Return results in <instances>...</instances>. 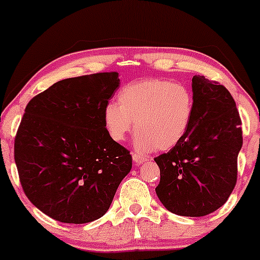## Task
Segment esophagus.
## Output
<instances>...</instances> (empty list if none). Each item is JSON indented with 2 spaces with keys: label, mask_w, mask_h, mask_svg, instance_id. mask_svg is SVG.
<instances>
[{
  "label": "esophagus",
  "mask_w": 260,
  "mask_h": 260,
  "mask_svg": "<svg viewBox=\"0 0 260 260\" xmlns=\"http://www.w3.org/2000/svg\"><path fill=\"white\" fill-rule=\"evenodd\" d=\"M147 160H148V157L144 156V155H140L138 153H133V161L137 166L142 165V164Z\"/></svg>",
  "instance_id": "esophagus-1"
}]
</instances>
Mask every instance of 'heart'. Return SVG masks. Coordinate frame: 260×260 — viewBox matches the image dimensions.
Here are the masks:
<instances>
[{
	"instance_id": "1",
	"label": "heart",
	"mask_w": 260,
	"mask_h": 260,
	"mask_svg": "<svg viewBox=\"0 0 260 260\" xmlns=\"http://www.w3.org/2000/svg\"><path fill=\"white\" fill-rule=\"evenodd\" d=\"M194 112L193 94L186 85L160 78L128 83L117 104L104 109V124L115 142L126 139L136 122L134 147L139 151L168 150L186 137Z\"/></svg>"
}]
</instances>
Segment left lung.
I'll return each instance as SVG.
<instances>
[{"label": "left lung", "mask_w": 260, "mask_h": 260, "mask_svg": "<svg viewBox=\"0 0 260 260\" xmlns=\"http://www.w3.org/2000/svg\"><path fill=\"white\" fill-rule=\"evenodd\" d=\"M194 112L183 139L155 157L162 205L181 216H205L222 207L237 182L242 128L236 103L225 86L203 76L192 78Z\"/></svg>", "instance_id": "8db88e82"}]
</instances>
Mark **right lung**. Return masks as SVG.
Segmentation results:
<instances>
[{
	"label": "right lung",
	"instance_id": "add662e5",
	"mask_svg": "<svg viewBox=\"0 0 260 260\" xmlns=\"http://www.w3.org/2000/svg\"><path fill=\"white\" fill-rule=\"evenodd\" d=\"M117 72L59 80L29 101L14 140L25 196L47 216L86 223L109 210L132 169L126 148L110 138L104 109Z\"/></svg>",
	"mask_w": 260,
	"mask_h": 260
}]
</instances>
